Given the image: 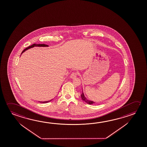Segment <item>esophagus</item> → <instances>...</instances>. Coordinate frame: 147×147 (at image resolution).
Returning <instances> with one entry per match:
<instances>
[{
    "label": "esophagus",
    "instance_id": "esophagus-1",
    "mask_svg": "<svg viewBox=\"0 0 147 147\" xmlns=\"http://www.w3.org/2000/svg\"><path fill=\"white\" fill-rule=\"evenodd\" d=\"M77 73L76 72H73L71 75H70V77L71 78H74L75 77L77 76Z\"/></svg>",
    "mask_w": 147,
    "mask_h": 147
}]
</instances>
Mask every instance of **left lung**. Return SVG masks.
Returning <instances> with one entry per match:
<instances>
[{
  "mask_svg": "<svg viewBox=\"0 0 147 147\" xmlns=\"http://www.w3.org/2000/svg\"><path fill=\"white\" fill-rule=\"evenodd\" d=\"M81 98H82V100H84V102H85L86 103H87L88 104H92L93 103H95V102H94L92 100H88L87 98H86V96L84 95L82 90V93L81 94Z\"/></svg>",
  "mask_w": 147,
  "mask_h": 147,
  "instance_id": "8db88e82",
  "label": "left lung"
}]
</instances>
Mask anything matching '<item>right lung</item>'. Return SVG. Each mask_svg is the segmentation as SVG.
<instances>
[{
    "label": "right lung",
    "instance_id": "right-lung-1",
    "mask_svg": "<svg viewBox=\"0 0 147 147\" xmlns=\"http://www.w3.org/2000/svg\"><path fill=\"white\" fill-rule=\"evenodd\" d=\"M49 47V45H46V44H32V45H31V46H29V47H27L26 48V49H24V50L22 52V54H21V55L24 52H25L26 51H27V49H31V48H32V47ZM53 99H52V100H47V101H44V102H42V101H39V102L40 103H49V102H51V100H53Z\"/></svg>",
    "mask_w": 147,
    "mask_h": 147
}]
</instances>
